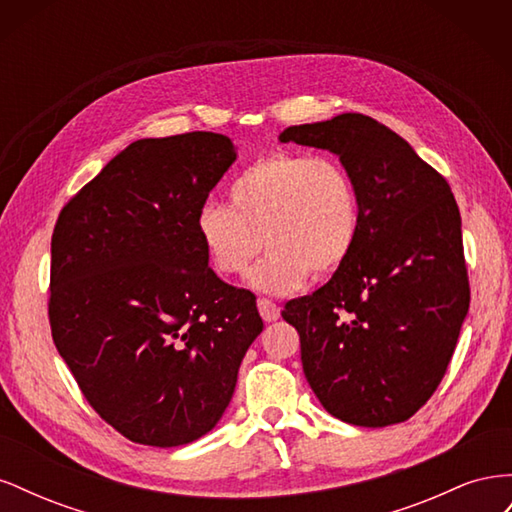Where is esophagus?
Returning a JSON list of instances; mask_svg holds the SVG:
<instances>
[{"label": "esophagus", "instance_id": "34e87169", "mask_svg": "<svg viewBox=\"0 0 512 512\" xmlns=\"http://www.w3.org/2000/svg\"><path fill=\"white\" fill-rule=\"evenodd\" d=\"M258 312L265 322H273L280 318V305L269 301V299H258Z\"/></svg>", "mask_w": 512, "mask_h": 512}]
</instances>
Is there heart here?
<instances>
[{
  "instance_id": "heart-1",
  "label": "heart",
  "mask_w": 512,
  "mask_h": 512,
  "mask_svg": "<svg viewBox=\"0 0 512 512\" xmlns=\"http://www.w3.org/2000/svg\"><path fill=\"white\" fill-rule=\"evenodd\" d=\"M228 203L200 207L198 239L224 277L247 273L262 245L271 247L252 273V284L269 294L294 292L312 275L331 277L359 237V192L348 170L327 156L277 151L260 158L232 179Z\"/></svg>"
}]
</instances>
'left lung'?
<instances>
[{
    "instance_id": "1",
    "label": "left lung",
    "mask_w": 512,
    "mask_h": 512,
    "mask_svg": "<svg viewBox=\"0 0 512 512\" xmlns=\"http://www.w3.org/2000/svg\"><path fill=\"white\" fill-rule=\"evenodd\" d=\"M329 149L359 192V237L331 280L284 307L324 410L359 427L404 423L438 389L470 307L451 185L393 130L361 113L286 128Z\"/></svg>"
}]
</instances>
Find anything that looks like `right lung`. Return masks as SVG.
<instances>
[{"mask_svg":"<svg viewBox=\"0 0 512 512\" xmlns=\"http://www.w3.org/2000/svg\"><path fill=\"white\" fill-rule=\"evenodd\" d=\"M237 160L215 132L141 138L61 209L49 322L81 393L123 438H203L262 331L254 292L209 267L196 215Z\"/></svg>","mask_w":512,"mask_h":512,"instance_id":"1","label":"right lung"}]
</instances>
